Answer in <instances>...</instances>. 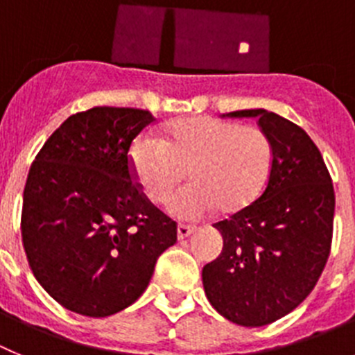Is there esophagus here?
<instances>
[{
  "label": "esophagus",
  "instance_id": "obj_1",
  "mask_svg": "<svg viewBox=\"0 0 355 355\" xmlns=\"http://www.w3.org/2000/svg\"><path fill=\"white\" fill-rule=\"evenodd\" d=\"M194 232V228L193 226H187V225H178L177 226V235H178V239H187L191 235V233Z\"/></svg>",
  "mask_w": 355,
  "mask_h": 355
}]
</instances>
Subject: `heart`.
<instances>
[{
    "instance_id": "b5f03b06",
    "label": "heart",
    "mask_w": 355,
    "mask_h": 355,
    "mask_svg": "<svg viewBox=\"0 0 355 355\" xmlns=\"http://www.w3.org/2000/svg\"><path fill=\"white\" fill-rule=\"evenodd\" d=\"M164 134V139L152 134L134 139L129 164L145 196L155 203L168 198L187 170L191 184L168 200L173 216L200 219L217 207L239 212L267 185L274 150L260 127L193 116L171 122Z\"/></svg>"
}]
</instances>
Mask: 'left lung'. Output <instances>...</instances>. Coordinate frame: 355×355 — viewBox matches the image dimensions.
<instances>
[{
  "mask_svg": "<svg viewBox=\"0 0 355 355\" xmlns=\"http://www.w3.org/2000/svg\"><path fill=\"white\" fill-rule=\"evenodd\" d=\"M226 116L257 118L274 161L263 193L214 225L223 251L203 267L201 279L217 313L261 327L288 315L317 285L333 241V180L317 145L286 118L265 110Z\"/></svg>",
  "mask_w": 355,
  "mask_h": 355,
  "instance_id": "obj_1",
  "label": "left lung"
}]
</instances>
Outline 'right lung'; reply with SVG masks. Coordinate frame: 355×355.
<instances>
[{"mask_svg": "<svg viewBox=\"0 0 355 355\" xmlns=\"http://www.w3.org/2000/svg\"><path fill=\"white\" fill-rule=\"evenodd\" d=\"M150 111L92 107L69 116L35 157L22 194V245L54 301L85 317L136 302L177 223L134 184L129 150Z\"/></svg>", "mask_w": 355, "mask_h": 355, "instance_id": "obj_1", "label": "right lung"}]
</instances>
